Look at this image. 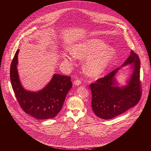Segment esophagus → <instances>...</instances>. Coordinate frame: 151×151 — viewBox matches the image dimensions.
I'll return each instance as SVG.
<instances>
[{
  "mask_svg": "<svg viewBox=\"0 0 151 151\" xmlns=\"http://www.w3.org/2000/svg\"><path fill=\"white\" fill-rule=\"evenodd\" d=\"M73 83H74V85H76V86H79V85H81V81H80V80H79V79H76V80L73 82Z\"/></svg>",
  "mask_w": 151,
  "mask_h": 151,
  "instance_id": "34e87169",
  "label": "esophagus"
}]
</instances>
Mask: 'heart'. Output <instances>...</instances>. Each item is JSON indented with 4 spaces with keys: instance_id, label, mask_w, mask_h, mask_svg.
Segmentation results:
<instances>
[{
    "instance_id": "b5f03b06",
    "label": "heart",
    "mask_w": 151,
    "mask_h": 151,
    "mask_svg": "<svg viewBox=\"0 0 151 151\" xmlns=\"http://www.w3.org/2000/svg\"><path fill=\"white\" fill-rule=\"evenodd\" d=\"M101 40L89 38L75 44L70 49V54L79 59H86L83 65L85 73L90 77H97L103 74L117 57L116 50ZM62 59L66 62L71 59L66 55Z\"/></svg>"
}]
</instances>
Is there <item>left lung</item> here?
<instances>
[{"mask_svg": "<svg viewBox=\"0 0 151 151\" xmlns=\"http://www.w3.org/2000/svg\"><path fill=\"white\" fill-rule=\"evenodd\" d=\"M127 65H131L130 76L127 85L120 86L116 76L121 68ZM140 66L138 56L132 50L120 68L90 84L91 106L96 116L102 119H111L137 104L141 97Z\"/></svg>", "mask_w": 151, "mask_h": 151, "instance_id": "left-lung-1", "label": "left lung"}]
</instances>
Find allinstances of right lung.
<instances>
[{
    "instance_id": "add662e5",
    "label": "right lung",
    "mask_w": 151,
    "mask_h": 151,
    "mask_svg": "<svg viewBox=\"0 0 151 151\" xmlns=\"http://www.w3.org/2000/svg\"><path fill=\"white\" fill-rule=\"evenodd\" d=\"M18 50L12 60L10 78L18 101L27 113L37 119H49L60 111L67 93L72 86L70 77L55 73L51 81L42 89L31 91L25 89L18 72Z\"/></svg>"
}]
</instances>
